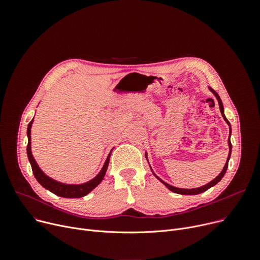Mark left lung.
Listing matches in <instances>:
<instances>
[{"mask_svg": "<svg viewBox=\"0 0 260 260\" xmlns=\"http://www.w3.org/2000/svg\"><path fill=\"white\" fill-rule=\"evenodd\" d=\"M210 88V90L215 94V97H216V99L218 100V104H219V108H220V112H221V115H222V117H223V119H224V121L228 123V125L230 126V137H231V133H232V129H231V124H230V122H229V120L225 118V116H224V111H223V104H222V101H221V99H220V97H219V94H218L214 89H212L211 87H209ZM230 137H229V139H228V143H229V147H230V151H229V156H228V159H226V162H225V165H224V167H223V169H222V171H221V173L218 175L215 179H213L211 182H209V183H207L206 185H202V186H200V187H196V188H179V187H175V186H173V185H171V184H169V183H167V182H165L163 181L162 179H160L159 177L153 172V170H152V168H151V170H152V172H153V174L156 176V178L158 179V180H160L163 184H165L170 190H172V192H174V193H177V194H181V195H197V194H200V193H203V192H206V190H208L210 187H212V186H214L215 184H217L218 182H219L221 179H222V177L224 176V174H225V172H226V170H228V166H229V160H230V157H231V153H232V144H231V140H230ZM145 157H146V154H145ZM146 159H147V157H146Z\"/></svg>", "mask_w": 260, "mask_h": 260, "instance_id": "1", "label": "left lung"}]
</instances>
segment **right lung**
<instances>
[{
    "instance_id": "1",
    "label": "right lung",
    "mask_w": 260,
    "mask_h": 260,
    "mask_svg": "<svg viewBox=\"0 0 260 260\" xmlns=\"http://www.w3.org/2000/svg\"><path fill=\"white\" fill-rule=\"evenodd\" d=\"M34 119L29 122L28 127H27V137H28V144H27V156H28V160L30 162V166L32 169V173L36 177L37 181L42 185L43 187H45L46 189L50 190L51 193H53L54 195L60 196V197H64V198H81L85 195H87L88 193H90L91 190L97 187L101 181L103 180L105 173L107 171V167L109 163V157H111L112 151L111 153L108 154L104 166L101 169V171L99 172V174L92 178L91 180L85 182V183H81V184H66V183H62L59 181H56L54 179L50 178L46 174H44V172L41 170L38 166V163L36 162L32 154H31V125H32Z\"/></svg>"
}]
</instances>
